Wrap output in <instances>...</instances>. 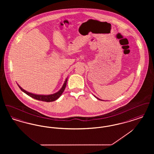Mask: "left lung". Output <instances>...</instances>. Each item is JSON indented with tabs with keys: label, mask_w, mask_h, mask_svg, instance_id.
<instances>
[{
	"label": "left lung",
	"mask_w": 154,
	"mask_h": 154,
	"mask_svg": "<svg viewBox=\"0 0 154 154\" xmlns=\"http://www.w3.org/2000/svg\"><path fill=\"white\" fill-rule=\"evenodd\" d=\"M94 96H95V97L96 98V99H98V100H101V99H99V98H98V97H96V96H95L94 95Z\"/></svg>",
	"instance_id": "8db88e82"
}]
</instances>
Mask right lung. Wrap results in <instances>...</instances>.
Masks as SVG:
<instances>
[{
  "instance_id": "obj_1",
  "label": "right lung",
  "mask_w": 154,
  "mask_h": 154,
  "mask_svg": "<svg viewBox=\"0 0 154 154\" xmlns=\"http://www.w3.org/2000/svg\"><path fill=\"white\" fill-rule=\"evenodd\" d=\"M67 81V79H66V80L65 81V83L63 84L62 87L59 91L58 92H57L55 94H52V95H40L33 94H32V93H30V92L26 91L25 90L22 89L19 85H18L19 88L21 89V90L22 91H23L24 93H25L26 95L30 96L31 97H32V98H33L35 99L38 100H40V101L47 102H51L55 101L57 99H58L59 97L62 94V93L63 92L65 89L66 88Z\"/></svg>"
}]
</instances>
